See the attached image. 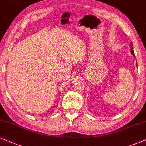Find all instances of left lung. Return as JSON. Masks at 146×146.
Masks as SVG:
<instances>
[{
	"label": "left lung",
	"instance_id": "8db88e82",
	"mask_svg": "<svg viewBox=\"0 0 146 146\" xmlns=\"http://www.w3.org/2000/svg\"><path fill=\"white\" fill-rule=\"evenodd\" d=\"M130 51H131V53L133 55V56H135L134 55V51H133V43L131 42V44H130Z\"/></svg>",
	"mask_w": 146,
	"mask_h": 146
}]
</instances>
